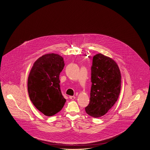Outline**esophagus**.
Here are the masks:
<instances>
[{
    "label": "esophagus",
    "instance_id": "esophagus-1",
    "mask_svg": "<svg viewBox=\"0 0 150 150\" xmlns=\"http://www.w3.org/2000/svg\"><path fill=\"white\" fill-rule=\"evenodd\" d=\"M69 98L71 100H74V99H75V96H69Z\"/></svg>",
    "mask_w": 150,
    "mask_h": 150
}]
</instances>
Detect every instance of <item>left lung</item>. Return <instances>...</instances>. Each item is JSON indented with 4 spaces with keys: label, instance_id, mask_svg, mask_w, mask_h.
<instances>
[{
    "label": "left lung",
    "instance_id": "left-lung-1",
    "mask_svg": "<svg viewBox=\"0 0 150 150\" xmlns=\"http://www.w3.org/2000/svg\"><path fill=\"white\" fill-rule=\"evenodd\" d=\"M91 71L90 101L85 110L88 115L96 118L106 114L117 102L121 76L117 63L101 54L94 56Z\"/></svg>",
    "mask_w": 150,
    "mask_h": 150
}]
</instances>
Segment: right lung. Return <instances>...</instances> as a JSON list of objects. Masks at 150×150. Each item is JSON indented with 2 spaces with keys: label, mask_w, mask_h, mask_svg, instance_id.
I'll use <instances>...</instances> for the list:
<instances>
[{
  "label": "right lung",
  "mask_w": 150,
  "mask_h": 150,
  "mask_svg": "<svg viewBox=\"0 0 150 150\" xmlns=\"http://www.w3.org/2000/svg\"><path fill=\"white\" fill-rule=\"evenodd\" d=\"M64 66L62 56L52 53L37 59L30 70L28 80L30 99L37 109L46 116L57 113L66 102L59 79Z\"/></svg>",
  "instance_id": "add662e5"
}]
</instances>
